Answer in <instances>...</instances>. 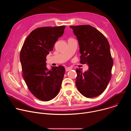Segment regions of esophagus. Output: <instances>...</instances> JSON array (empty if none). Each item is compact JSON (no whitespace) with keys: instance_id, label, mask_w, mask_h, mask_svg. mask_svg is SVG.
I'll return each mask as SVG.
<instances>
[{"instance_id":"1","label":"esophagus","mask_w":131,"mask_h":131,"mask_svg":"<svg viewBox=\"0 0 131 131\" xmlns=\"http://www.w3.org/2000/svg\"><path fill=\"white\" fill-rule=\"evenodd\" d=\"M72 69V68L71 67H66L65 68V70L66 71H69L70 70H71Z\"/></svg>"}]
</instances>
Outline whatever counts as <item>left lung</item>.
<instances>
[{
	"label": "left lung",
	"mask_w": 131,
	"mask_h": 131,
	"mask_svg": "<svg viewBox=\"0 0 131 131\" xmlns=\"http://www.w3.org/2000/svg\"><path fill=\"white\" fill-rule=\"evenodd\" d=\"M79 41L80 63L89 66L88 71L76 69V85L87 98L95 97L105 90L111 78L113 59L105 36L88 25L70 26Z\"/></svg>",
	"instance_id": "8db88e82"
}]
</instances>
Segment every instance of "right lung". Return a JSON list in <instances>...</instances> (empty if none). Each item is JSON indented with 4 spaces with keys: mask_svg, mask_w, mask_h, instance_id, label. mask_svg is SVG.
I'll return each instance as SVG.
<instances>
[{
    "mask_svg": "<svg viewBox=\"0 0 131 131\" xmlns=\"http://www.w3.org/2000/svg\"><path fill=\"white\" fill-rule=\"evenodd\" d=\"M65 26L42 27L32 30L22 47L20 58L23 77L30 92L37 99L49 101L59 94L65 68L60 65L48 69L46 57L64 31Z\"/></svg>",
    "mask_w": 131,
    "mask_h": 131,
    "instance_id": "right-lung-1",
    "label": "right lung"
}]
</instances>
